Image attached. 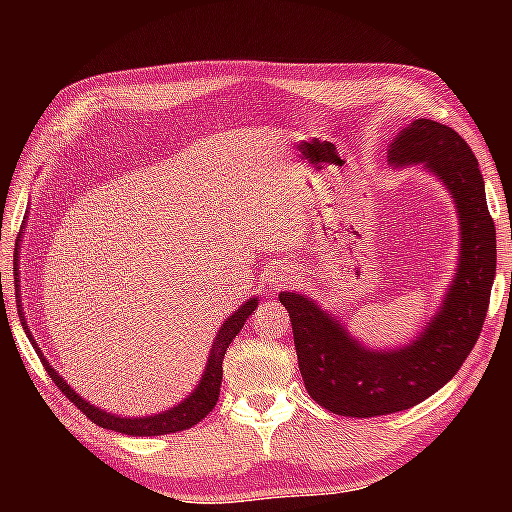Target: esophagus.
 Returning a JSON list of instances; mask_svg holds the SVG:
<instances>
[{"mask_svg":"<svg viewBox=\"0 0 512 512\" xmlns=\"http://www.w3.org/2000/svg\"><path fill=\"white\" fill-rule=\"evenodd\" d=\"M291 273H273L271 275V284H273V289L275 287H282V284H287V282H291Z\"/></svg>","mask_w":512,"mask_h":512,"instance_id":"obj_1","label":"esophagus"}]
</instances>
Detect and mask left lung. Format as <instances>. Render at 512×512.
Wrapping results in <instances>:
<instances>
[{"mask_svg":"<svg viewBox=\"0 0 512 512\" xmlns=\"http://www.w3.org/2000/svg\"><path fill=\"white\" fill-rule=\"evenodd\" d=\"M391 164H424L454 196L461 262L431 323L402 350H368L300 293H280L289 311L298 366L311 400L348 418L406 411L440 391L463 366L490 305L497 232L485 203L479 160L454 128L415 119L391 144Z\"/></svg>","mask_w":512,"mask_h":512,"instance_id":"1","label":"left lung"}]
</instances>
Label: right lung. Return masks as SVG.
Instances as JSON below:
<instances>
[{"label":"right lung","instance_id":"right-lung-1","mask_svg":"<svg viewBox=\"0 0 512 512\" xmlns=\"http://www.w3.org/2000/svg\"><path fill=\"white\" fill-rule=\"evenodd\" d=\"M257 309V298H250L244 307H239L235 314H232L228 320H225L223 327L219 329V334H216V341L212 345V352H210V359H207V368H205V375L201 379V384L196 386V391L187 397L183 404L173 406L171 411H164L158 415H149V418H121V415H112L97 409V406H92L83 400L81 395H76L72 388L65 384V379L58 375V372L49 366V361L42 357V352L36 345V352L42 361V366L49 372V377L54 379V384L63 391V395L67 397L69 402H74V406L79 411H83V415H88V418L99 424L103 429H112V431H119V433H128V436H162V433H176V431H183V429H192L194 424L201 422L203 418H207V413H210L216 402H219V393H221V379H223V357H225V350H228V345L232 343V339L239 334V329L244 327V323L248 320V316L253 314ZM29 332V327H24Z\"/></svg>","mask_w":512,"mask_h":512}]
</instances>
